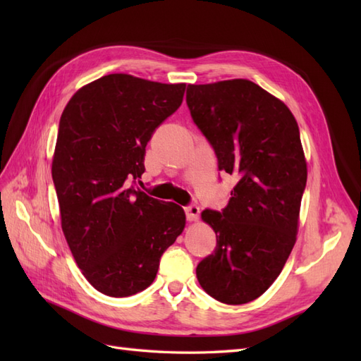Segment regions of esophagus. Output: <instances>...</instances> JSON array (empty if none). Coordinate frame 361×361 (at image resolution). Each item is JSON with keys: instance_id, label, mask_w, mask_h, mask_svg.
Wrapping results in <instances>:
<instances>
[{"instance_id": "34e87169", "label": "esophagus", "mask_w": 361, "mask_h": 361, "mask_svg": "<svg viewBox=\"0 0 361 361\" xmlns=\"http://www.w3.org/2000/svg\"><path fill=\"white\" fill-rule=\"evenodd\" d=\"M185 209V215H187V220L188 221H197L199 220V215H200V207L197 204H188L183 207Z\"/></svg>"}]
</instances>
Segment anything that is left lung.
I'll return each instance as SVG.
<instances>
[{
	"label": "left lung",
	"instance_id": "8db88e82",
	"mask_svg": "<svg viewBox=\"0 0 361 361\" xmlns=\"http://www.w3.org/2000/svg\"><path fill=\"white\" fill-rule=\"evenodd\" d=\"M187 105L218 170L238 178L224 209L202 212L216 247L195 274L212 298L245 304L274 283L297 239L307 182L298 123L285 104L248 80L188 85Z\"/></svg>",
	"mask_w": 361,
	"mask_h": 361
}]
</instances>
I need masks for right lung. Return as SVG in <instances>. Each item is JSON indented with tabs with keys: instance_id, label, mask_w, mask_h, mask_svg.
Returning <instances> with one entry per match:
<instances>
[{
	"instance_id": "add662e5",
	"label": "right lung",
	"mask_w": 361,
	"mask_h": 361,
	"mask_svg": "<svg viewBox=\"0 0 361 361\" xmlns=\"http://www.w3.org/2000/svg\"><path fill=\"white\" fill-rule=\"evenodd\" d=\"M183 93L185 84L111 73L76 92L61 114L52 159L61 228L84 277L108 297L150 286L185 227L180 206L135 187L147 141Z\"/></svg>"
}]
</instances>
